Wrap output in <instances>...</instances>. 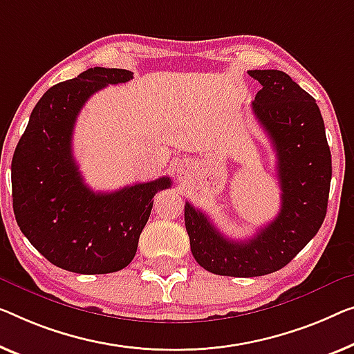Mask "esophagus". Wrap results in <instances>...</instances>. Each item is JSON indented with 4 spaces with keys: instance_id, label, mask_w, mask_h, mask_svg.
I'll use <instances>...</instances> for the list:
<instances>
[{
    "instance_id": "obj_1",
    "label": "esophagus",
    "mask_w": 354,
    "mask_h": 354,
    "mask_svg": "<svg viewBox=\"0 0 354 354\" xmlns=\"http://www.w3.org/2000/svg\"><path fill=\"white\" fill-rule=\"evenodd\" d=\"M189 170H191V165H189V162H186V160H183V162H179V163H178L176 173H178V176H179V178L186 176V175H187V173H189Z\"/></svg>"
}]
</instances>
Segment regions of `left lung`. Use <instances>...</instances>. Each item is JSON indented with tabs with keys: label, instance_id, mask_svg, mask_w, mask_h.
Listing matches in <instances>:
<instances>
[{
	"label": "left lung",
	"instance_id": "obj_1",
	"mask_svg": "<svg viewBox=\"0 0 354 354\" xmlns=\"http://www.w3.org/2000/svg\"><path fill=\"white\" fill-rule=\"evenodd\" d=\"M248 75L262 86L252 113L277 152L281 208L252 239L235 241L186 202L184 221L195 261L223 277H262L288 266L318 234L332 178L324 120L312 95L283 71L251 70Z\"/></svg>",
	"mask_w": 354,
	"mask_h": 354
}]
</instances>
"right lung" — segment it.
I'll list each match as a JSON object with an SVG mask.
<instances>
[{
    "mask_svg": "<svg viewBox=\"0 0 354 354\" xmlns=\"http://www.w3.org/2000/svg\"><path fill=\"white\" fill-rule=\"evenodd\" d=\"M133 79L119 68H88L50 87L31 111L15 147L10 179L15 221L47 261L63 270L100 275L133 261L154 195L171 186L162 176L114 192L86 186L73 157V130L88 98L108 84Z\"/></svg>",
    "mask_w": 354,
    "mask_h": 354,
    "instance_id": "obj_1",
    "label": "right lung"
}]
</instances>
